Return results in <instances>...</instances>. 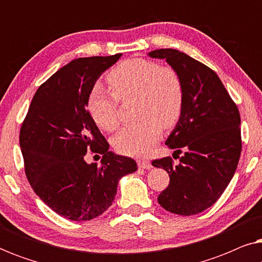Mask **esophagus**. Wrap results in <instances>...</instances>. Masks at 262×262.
I'll use <instances>...</instances> for the list:
<instances>
[{
  "label": "esophagus",
  "mask_w": 262,
  "mask_h": 262,
  "mask_svg": "<svg viewBox=\"0 0 262 262\" xmlns=\"http://www.w3.org/2000/svg\"><path fill=\"white\" fill-rule=\"evenodd\" d=\"M137 164L139 168H142V169H150V168H151V163H150V161L145 159L137 160Z\"/></svg>",
  "instance_id": "esophagus-1"
}]
</instances>
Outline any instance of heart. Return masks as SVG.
Listing matches in <instances>:
<instances>
[{"label":"heart","mask_w":262,"mask_h":262,"mask_svg":"<svg viewBox=\"0 0 262 262\" xmlns=\"http://www.w3.org/2000/svg\"><path fill=\"white\" fill-rule=\"evenodd\" d=\"M111 91L96 84L88 96L93 120L105 131L119 126V100L136 98V123L124 127L113 138L118 152L143 156L150 152L162 136V127H173L184 107V84L173 68L145 58H130L107 75Z\"/></svg>","instance_id":"obj_1"}]
</instances>
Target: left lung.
<instances>
[{
    "mask_svg": "<svg viewBox=\"0 0 262 262\" xmlns=\"http://www.w3.org/2000/svg\"><path fill=\"white\" fill-rule=\"evenodd\" d=\"M149 56L167 60L185 93L180 119L166 141L174 155H184L178 166L171 157L152 161L169 174V185L157 200L171 213L192 216L212 206L234 177L242 149L241 118L220 77L205 64L174 49Z\"/></svg>",
    "mask_w": 262,
    "mask_h": 262,
    "instance_id": "1",
    "label": "left lung"
}]
</instances>
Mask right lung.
Instances as JSON below:
<instances>
[{
    "label": "right lung",
    "instance_id": "add662e5",
    "mask_svg": "<svg viewBox=\"0 0 262 262\" xmlns=\"http://www.w3.org/2000/svg\"><path fill=\"white\" fill-rule=\"evenodd\" d=\"M120 57H84L60 68L35 92L21 125L20 146L32 188L70 221L102 214L116 198L119 179L137 170L135 160L110 151L87 110L96 80ZM89 149L103 155L100 167L85 162Z\"/></svg>",
    "mask_w": 262,
    "mask_h": 262
}]
</instances>
